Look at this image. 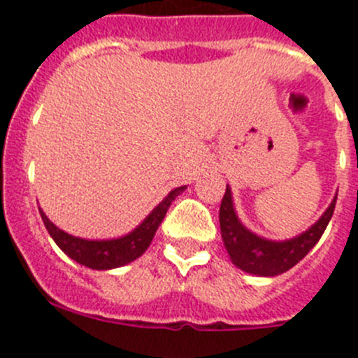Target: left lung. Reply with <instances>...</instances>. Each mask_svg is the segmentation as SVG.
<instances>
[{"label": "left lung", "instance_id": "8db88e82", "mask_svg": "<svg viewBox=\"0 0 358 358\" xmlns=\"http://www.w3.org/2000/svg\"><path fill=\"white\" fill-rule=\"evenodd\" d=\"M335 201H337V195L330 202L327 211L319 217V220L303 231L301 235L289 240H268L243 226L236 215L233 194L227 185L226 194L220 202L218 220H220L224 245L233 265H236L243 273L262 278H273L287 273L297 262H301L308 255L310 249L319 242L334 215Z\"/></svg>", "mask_w": 358, "mask_h": 358}]
</instances>
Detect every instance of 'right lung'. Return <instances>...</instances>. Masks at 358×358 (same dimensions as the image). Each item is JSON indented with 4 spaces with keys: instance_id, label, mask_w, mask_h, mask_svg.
I'll use <instances>...</instances> for the list:
<instances>
[{
    "instance_id": "add662e5",
    "label": "right lung",
    "mask_w": 358,
    "mask_h": 358,
    "mask_svg": "<svg viewBox=\"0 0 358 358\" xmlns=\"http://www.w3.org/2000/svg\"><path fill=\"white\" fill-rule=\"evenodd\" d=\"M186 186H179L173 188L163 201L157 204L147 217L143 218V222L140 226H136L131 233L127 235L118 236V238H107V240H90L80 238V236H73L61 227H57L55 224L46 217L43 210L39 208L41 218H43L44 226L48 229L50 236L53 242L61 248L64 255H68L71 260L77 264L90 267L93 271H109V268L123 267V265L131 264V262L138 260L141 255L148 249L152 238L156 235L157 227L163 222L164 215L169 211L170 204L176 201L179 194H182Z\"/></svg>"
}]
</instances>
